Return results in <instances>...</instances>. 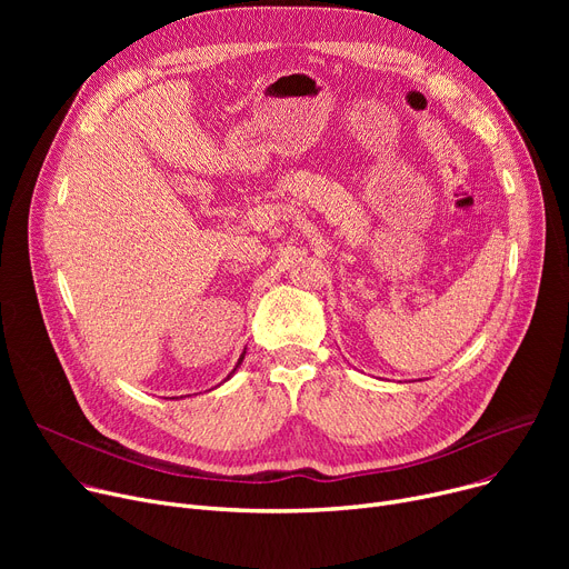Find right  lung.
<instances>
[{"instance_id": "add662e5", "label": "right lung", "mask_w": 569, "mask_h": 569, "mask_svg": "<svg viewBox=\"0 0 569 569\" xmlns=\"http://www.w3.org/2000/svg\"><path fill=\"white\" fill-rule=\"evenodd\" d=\"M242 360H244V355H242V357H239V362H237V367H239V365H242ZM237 367H234V369H237ZM234 369H232V373H234ZM228 378H230V376H228Z\"/></svg>"}]
</instances>
